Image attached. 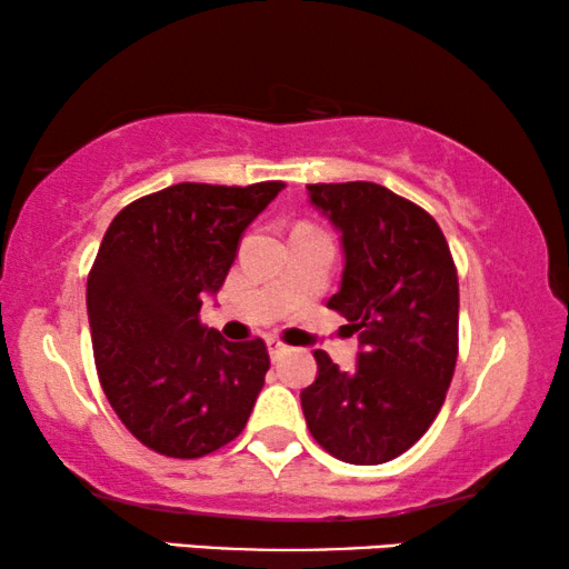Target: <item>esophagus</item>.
<instances>
[{
    "label": "esophagus",
    "instance_id": "esophagus-1",
    "mask_svg": "<svg viewBox=\"0 0 569 569\" xmlns=\"http://www.w3.org/2000/svg\"><path fill=\"white\" fill-rule=\"evenodd\" d=\"M267 347H269L271 360H277V357H282L284 352H290V347H287L284 341L277 339V337H269V339H267Z\"/></svg>",
    "mask_w": 569,
    "mask_h": 569
}]
</instances>
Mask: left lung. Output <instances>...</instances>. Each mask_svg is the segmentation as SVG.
I'll return each mask as SVG.
<instances>
[{"label":"left lung","mask_w":569,"mask_h":569,"mask_svg":"<svg viewBox=\"0 0 569 569\" xmlns=\"http://www.w3.org/2000/svg\"><path fill=\"white\" fill-rule=\"evenodd\" d=\"M341 232L345 274L329 300L360 331L352 372L318 349L300 393L326 453L376 466L409 450L438 417L458 360V271L430 212L370 181L310 183Z\"/></svg>","instance_id":"left-lung-1"}]
</instances>
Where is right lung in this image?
Here are the masks:
<instances>
[{"instance_id":"obj_1","label":"right lung","mask_w":569,"mask_h":569,"mask_svg":"<svg viewBox=\"0 0 569 569\" xmlns=\"http://www.w3.org/2000/svg\"><path fill=\"white\" fill-rule=\"evenodd\" d=\"M282 189L176 183L108 224L88 274L92 355L108 403L154 453H214L251 417L267 345L228 341L199 310L222 287L243 230Z\"/></svg>"}]
</instances>
